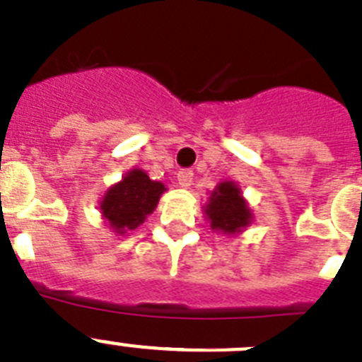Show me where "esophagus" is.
Wrapping results in <instances>:
<instances>
[{"label": "esophagus", "mask_w": 362, "mask_h": 362, "mask_svg": "<svg viewBox=\"0 0 362 362\" xmlns=\"http://www.w3.org/2000/svg\"><path fill=\"white\" fill-rule=\"evenodd\" d=\"M192 179H194V170H192V168H181V170H179L177 181L181 187H190Z\"/></svg>", "instance_id": "34e87169"}]
</instances>
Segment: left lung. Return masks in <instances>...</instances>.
Masks as SVG:
<instances>
[{
    "label": "left lung",
    "mask_w": 362,
    "mask_h": 362,
    "mask_svg": "<svg viewBox=\"0 0 362 362\" xmlns=\"http://www.w3.org/2000/svg\"><path fill=\"white\" fill-rule=\"evenodd\" d=\"M206 215L211 228L222 233H237L251 222L250 208L233 183L218 185L206 204Z\"/></svg>",
    "instance_id": "1"
}]
</instances>
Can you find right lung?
<instances>
[{"instance_id": "add662e5", "label": "right lung", "mask_w": 362, "mask_h": 362, "mask_svg": "<svg viewBox=\"0 0 362 362\" xmlns=\"http://www.w3.org/2000/svg\"><path fill=\"white\" fill-rule=\"evenodd\" d=\"M163 192V183L152 181L145 172L134 168L120 183L109 188L100 203L102 214L118 233L136 230L154 211Z\"/></svg>"}]
</instances>
